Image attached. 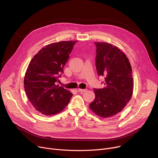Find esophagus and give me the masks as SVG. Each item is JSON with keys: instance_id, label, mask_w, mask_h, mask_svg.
Instances as JSON below:
<instances>
[{"instance_id": "obj_1", "label": "esophagus", "mask_w": 158, "mask_h": 158, "mask_svg": "<svg viewBox=\"0 0 158 158\" xmlns=\"http://www.w3.org/2000/svg\"><path fill=\"white\" fill-rule=\"evenodd\" d=\"M87 91V89H77V91L80 92V93H83Z\"/></svg>"}]
</instances>
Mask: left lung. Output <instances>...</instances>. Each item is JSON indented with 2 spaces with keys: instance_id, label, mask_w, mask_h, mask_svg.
Listing matches in <instances>:
<instances>
[{
  "instance_id": "obj_1",
  "label": "left lung",
  "mask_w": 158,
  "mask_h": 158,
  "mask_svg": "<svg viewBox=\"0 0 158 158\" xmlns=\"http://www.w3.org/2000/svg\"><path fill=\"white\" fill-rule=\"evenodd\" d=\"M96 46V67L99 76L104 77V87L94 89L95 99L89 104L93 112L103 118H110L122 110L133 92V79L130 62L118 48L106 42Z\"/></svg>"
}]
</instances>
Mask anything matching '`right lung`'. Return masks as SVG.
<instances>
[{
	"label": "right lung",
	"mask_w": 158,
	"mask_h": 158,
	"mask_svg": "<svg viewBox=\"0 0 158 158\" xmlns=\"http://www.w3.org/2000/svg\"><path fill=\"white\" fill-rule=\"evenodd\" d=\"M77 41H60L42 48L32 59L27 69L24 85L26 95L41 114L51 116L62 111L73 94L56 84L63 73L74 45Z\"/></svg>",
	"instance_id": "obj_1"
}]
</instances>
